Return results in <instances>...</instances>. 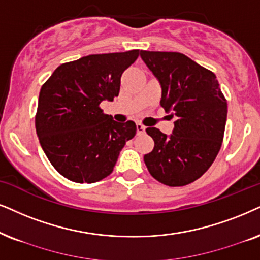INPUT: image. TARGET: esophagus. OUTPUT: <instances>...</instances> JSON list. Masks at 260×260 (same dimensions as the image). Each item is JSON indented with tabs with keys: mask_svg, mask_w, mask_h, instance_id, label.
<instances>
[{
	"mask_svg": "<svg viewBox=\"0 0 260 260\" xmlns=\"http://www.w3.org/2000/svg\"><path fill=\"white\" fill-rule=\"evenodd\" d=\"M144 132H145V126H144V124H141L140 122H137V133L143 134Z\"/></svg>",
	"mask_w": 260,
	"mask_h": 260,
	"instance_id": "obj_1",
	"label": "esophagus"
}]
</instances>
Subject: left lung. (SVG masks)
<instances>
[{
    "instance_id": "obj_1",
    "label": "left lung",
    "mask_w": 260,
    "mask_h": 260,
    "mask_svg": "<svg viewBox=\"0 0 260 260\" xmlns=\"http://www.w3.org/2000/svg\"><path fill=\"white\" fill-rule=\"evenodd\" d=\"M140 57L162 87L160 106L176 119L169 136L146 128L154 147L144 160L157 181L188 185L210 168L221 149L226 101L216 75L183 54L141 50Z\"/></svg>"
}]
</instances>
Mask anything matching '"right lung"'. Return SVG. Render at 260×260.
<instances>
[{
  "label": "right lung",
  "mask_w": 260,
  "mask_h": 260,
  "mask_svg": "<svg viewBox=\"0 0 260 260\" xmlns=\"http://www.w3.org/2000/svg\"><path fill=\"white\" fill-rule=\"evenodd\" d=\"M139 50L88 55L55 70L39 92L36 131L48 159L66 179L93 183L110 175L133 121L117 122L100 104L119 96L121 75Z\"/></svg>",
  "instance_id": "1"
}]
</instances>
